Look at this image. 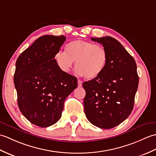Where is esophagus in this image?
I'll list each match as a JSON object with an SVG mask.
<instances>
[{"mask_svg": "<svg viewBox=\"0 0 156 156\" xmlns=\"http://www.w3.org/2000/svg\"><path fill=\"white\" fill-rule=\"evenodd\" d=\"M78 86L79 87H81L82 86V81L81 80H78Z\"/></svg>", "mask_w": 156, "mask_h": 156, "instance_id": "1", "label": "esophagus"}]
</instances>
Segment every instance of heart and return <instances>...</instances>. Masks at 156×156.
Listing matches in <instances>:
<instances>
[{
  "mask_svg": "<svg viewBox=\"0 0 156 156\" xmlns=\"http://www.w3.org/2000/svg\"><path fill=\"white\" fill-rule=\"evenodd\" d=\"M57 67L68 73L75 61L77 73L87 79L98 77L103 72L107 61L105 49L89 41L76 40L68 43L65 52L58 51L54 55Z\"/></svg>",
  "mask_w": 156,
  "mask_h": 156,
  "instance_id": "obj_1",
  "label": "heart"
}]
</instances>
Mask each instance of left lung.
<instances>
[{"instance_id": "left-lung-1", "label": "left lung", "mask_w": 156, "mask_h": 156, "mask_svg": "<svg viewBox=\"0 0 156 156\" xmlns=\"http://www.w3.org/2000/svg\"><path fill=\"white\" fill-rule=\"evenodd\" d=\"M103 44L107 61L95 79L83 83L85 90L84 109L93 125L111 129L126 120L133 108L139 83L133 57L112 37L91 38Z\"/></svg>"}]
</instances>
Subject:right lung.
<instances>
[{
    "label": "right lung",
    "mask_w": 156,
    "mask_h": 156,
    "mask_svg": "<svg viewBox=\"0 0 156 156\" xmlns=\"http://www.w3.org/2000/svg\"><path fill=\"white\" fill-rule=\"evenodd\" d=\"M65 40L63 35L41 37L16 62L14 83L20 111L41 127L59 120L65 99L77 87V79L61 71L54 60Z\"/></svg>",
    "instance_id": "right-lung-1"
}]
</instances>
